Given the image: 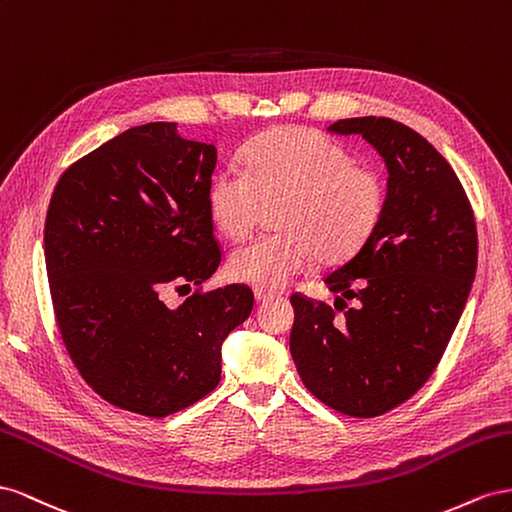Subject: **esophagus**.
Masks as SVG:
<instances>
[{
    "instance_id": "esophagus-1",
    "label": "esophagus",
    "mask_w": 512,
    "mask_h": 512,
    "mask_svg": "<svg viewBox=\"0 0 512 512\" xmlns=\"http://www.w3.org/2000/svg\"><path fill=\"white\" fill-rule=\"evenodd\" d=\"M253 294H255V300H257V302H266V300H272V298L276 296V291L264 289V287H255Z\"/></svg>"
}]
</instances>
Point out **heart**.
I'll return each mask as SVG.
<instances>
[{"label":"heart","instance_id":"1","mask_svg":"<svg viewBox=\"0 0 512 512\" xmlns=\"http://www.w3.org/2000/svg\"><path fill=\"white\" fill-rule=\"evenodd\" d=\"M281 201L276 227L233 251L231 279L264 289L287 285L324 261L354 255L384 210V182L339 141L291 126L259 137L244 152V169L221 165L210 175L206 203L212 223L240 240L259 221L264 203Z\"/></svg>","mask_w":512,"mask_h":512}]
</instances>
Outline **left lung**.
I'll return each mask as SVG.
<instances>
[{
	"mask_svg": "<svg viewBox=\"0 0 512 512\" xmlns=\"http://www.w3.org/2000/svg\"><path fill=\"white\" fill-rule=\"evenodd\" d=\"M328 130L373 145L388 169V191L369 240L326 274L339 294L334 309L291 296L289 349L321 403L373 418L410 399L440 362L476 274V223L457 173L410 126L367 115Z\"/></svg>",
	"mask_w": 512,
	"mask_h": 512,
	"instance_id": "obj_1",
	"label": "left lung"
}]
</instances>
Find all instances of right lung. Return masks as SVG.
Returning a JSON list of instances; mask_svg holds the SVG:
<instances>
[{
  "label": "right lung",
  "mask_w": 512,
  "mask_h": 512,
  "mask_svg": "<svg viewBox=\"0 0 512 512\" xmlns=\"http://www.w3.org/2000/svg\"><path fill=\"white\" fill-rule=\"evenodd\" d=\"M212 143L150 122L102 143L57 182L45 223L53 311L77 371L120 410L165 418L221 382V345L253 311L246 285L201 291L178 309L167 289L221 264L206 203Z\"/></svg>",
  "instance_id": "add662e5"
}]
</instances>
